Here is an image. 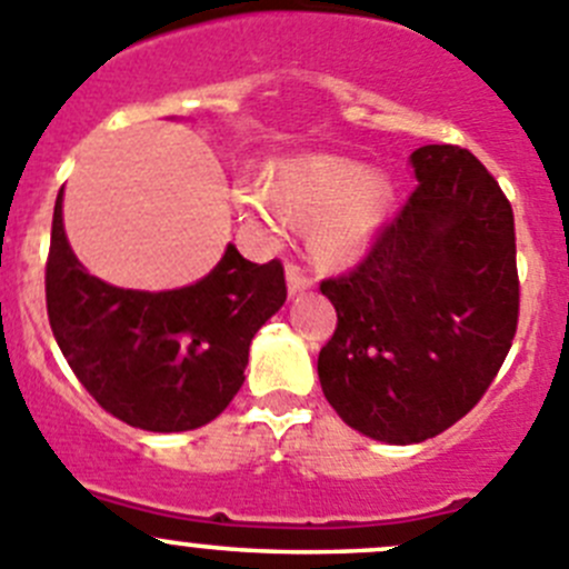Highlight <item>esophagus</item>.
Wrapping results in <instances>:
<instances>
[{
	"mask_svg": "<svg viewBox=\"0 0 569 569\" xmlns=\"http://www.w3.org/2000/svg\"><path fill=\"white\" fill-rule=\"evenodd\" d=\"M286 283H289V291H291V295H297V291L311 289L313 280H311V274H308L306 269L300 267V263L289 261V263H286Z\"/></svg>",
	"mask_w": 569,
	"mask_h": 569,
	"instance_id": "esophagus-1",
	"label": "esophagus"
}]
</instances>
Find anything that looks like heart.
Masks as SVG:
<instances>
[{"instance_id":"1","label":"heart","mask_w":569,"mask_h":569,"mask_svg":"<svg viewBox=\"0 0 569 569\" xmlns=\"http://www.w3.org/2000/svg\"><path fill=\"white\" fill-rule=\"evenodd\" d=\"M389 191L367 169L341 158H308L274 172L272 189L247 186L239 208L263 228L278 230L286 213L319 217L311 230L313 252L325 261H350L372 241Z\"/></svg>"}]
</instances>
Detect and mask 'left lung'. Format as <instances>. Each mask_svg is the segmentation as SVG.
Returning <instances> with one entry per match:
<instances>
[{"instance_id": "left-lung-1", "label": "left lung", "mask_w": 569, "mask_h": 569, "mask_svg": "<svg viewBox=\"0 0 569 569\" xmlns=\"http://www.w3.org/2000/svg\"><path fill=\"white\" fill-rule=\"evenodd\" d=\"M417 189L345 274L325 278L336 330L319 350L325 397L389 445L439 437L478 406L520 317L511 202L470 150L419 147Z\"/></svg>"}]
</instances>
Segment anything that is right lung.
<instances>
[{"label": "right lung", "instance_id": "obj_1", "mask_svg": "<svg viewBox=\"0 0 569 569\" xmlns=\"http://www.w3.org/2000/svg\"><path fill=\"white\" fill-rule=\"evenodd\" d=\"M60 189L47 256L54 341L88 395L141 431H194L244 383L250 341L286 302L283 263L236 250L200 283L174 291L116 289L82 269L63 233Z\"/></svg>", "mask_w": 569, "mask_h": 569}]
</instances>
